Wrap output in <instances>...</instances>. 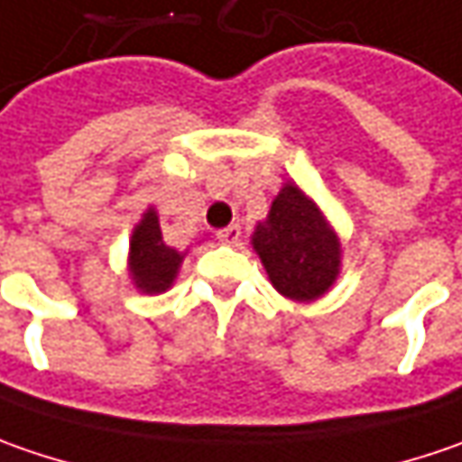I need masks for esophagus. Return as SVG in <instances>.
Here are the masks:
<instances>
[{"instance_id": "obj_1", "label": "esophagus", "mask_w": 462, "mask_h": 462, "mask_svg": "<svg viewBox=\"0 0 462 462\" xmlns=\"http://www.w3.org/2000/svg\"><path fill=\"white\" fill-rule=\"evenodd\" d=\"M217 237H219L222 243H237V240H240V225H230V227L219 230L217 232Z\"/></svg>"}]
</instances>
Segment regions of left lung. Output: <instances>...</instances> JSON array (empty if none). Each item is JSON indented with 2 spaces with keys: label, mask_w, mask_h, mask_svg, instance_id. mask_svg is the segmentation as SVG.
<instances>
[{
  "label": "left lung",
  "mask_w": 462,
  "mask_h": 462,
  "mask_svg": "<svg viewBox=\"0 0 462 462\" xmlns=\"http://www.w3.org/2000/svg\"><path fill=\"white\" fill-rule=\"evenodd\" d=\"M253 248L269 271L271 284L297 302L320 297L338 273L336 235L310 199L290 183L273 199L269 219L255 227Z\"/></svg>",
  "instance_id": "8db88e82"
}]
</instances>
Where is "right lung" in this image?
Here are the masks:
<instances>
[{"instance_id": "right-lung-1", "label": "right lung", "mask_w": 462, "mask_h": 462, "mask_svg": "<svg viewBox=\"0 0 462 462\" xmlns=\"http://www.w3.org/2000/svg\"><path fill=\"white\" fill-rule=\"evenodd\" d=\"M180 258V253L162 243V230L154 209L147 211L131 237V273L136 287L144 291L168 290Z\"/></svg>"}]
</instances>
